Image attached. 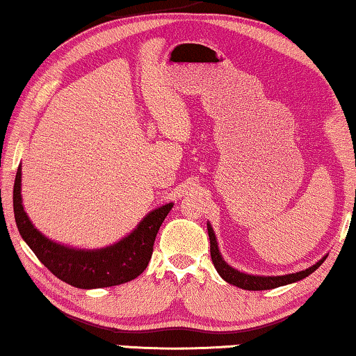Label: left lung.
Returning <instances> with one entry per match:
<instances>
[{
  "mask_svg": "<svg viewBox=\"0 0 356 356\" xmlns=\"http://www.w3.org/2000/svg\"><path fill=\"white\" fill-rule=\"evenodd\" d=\"M208 235H209V241H211V259L217 270V273H219L220 277L227 281V283L238 286V288H241V289H248V291L275 289V288H280V286L291 284V283H296V281L304 280L305 277H309L310 273H314L315 270L320 267V265L325 262V259L327 257V256H325L323 259H320V261H318L315 265L302 270V272L280 275V277H259V275H248V273L238 272L236 268L230 267V265L224 261V257L220 256L219 246H217L216 233H214V230H212L209 222H208Z\"/></svg>",
  "mask_w": 356,
  "mask_h": 356,
  "instance_id": "1",
  "label": "left lung"
}]
</instances>
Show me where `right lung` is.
<instances>
[{
  "instance_id": "obj_1",
  "label": "right lung",
  "mask_w": 356,
  "mask_h": 356,
  "mask_svg": "<svg viewBox=\"0 0 356 356\" xmlns=\"http://www.w3.org/2000/svg\"><path fill=\"white\" fill-rule=\"evenodd\" d=\"M20 182H22V168L19 166L13 196L14 217L19 233L41 264L51 270V273L81 289L108 288L139 277L152 259L156 233L174 206L168 203L148 212L134 232L115 245L92 249V251L76 249L49 240L31 224L22 206Z\"/></svg>"
}]
</instances>
